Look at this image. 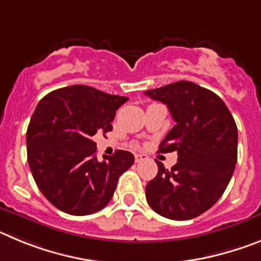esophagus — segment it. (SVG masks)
<instances>
[{
  "label": "esophagus",
  "mask_w": 261,
  "mask_h": 261,
  "mask_svg": "<svg viewBox=\"0 0 261 261\" xmlns=\"http://www.w3.org/2000/svg\"><path fill=\"white\" fill-rule=\"evenodd\" d=\"M147 159V155L146 154H136L135 155V161L136 162H142V161H146Z\"/></svg>",
  "instance_id": "34e87169"
}]
</instances>
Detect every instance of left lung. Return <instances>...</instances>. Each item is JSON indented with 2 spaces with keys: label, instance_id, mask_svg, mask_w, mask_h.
<instances>
[{
  "label": "left lung",
  "instance_id": "8db88e82",
  "mask_svg": "<svg viewBox=\"0 0 261 261\" xmlns=\"http://www.w3.org/2000/svg\"><path fill=\"white\" fill-rule=\"evenodd\" d=\"M145 95L165 103L176 123L158 153L177 151L171 170L156 161L158 174L146 186L147 204L170 220H192L218 201L231 179L238 158L237 124L220 96L190 81Z\"/></svg>",
  "mask_w": 261,
  "mask_h": 261
}]
</instances>
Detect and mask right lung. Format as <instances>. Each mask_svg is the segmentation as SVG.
<instances>
[{
    "mask_svg": "<svg viewBox=\"0 0 261 261\" xmlns=\"http://www.w3.org/2000/svg\"><path fill=\"white\" fill-rule=\"evenodd\" d=\"M126 100L74 85L47 94L36 106L27 128V161L40 192L61 212L87 216L105 208L135 162L125 150L100 162L93 141L98 132L112 130L116 110Z\"/></svg>",
    "mask_w": 261,
    "mask_h": 261,
    "instance_id": "obj_1",
    "label": "right lung"
}]
</instances>
